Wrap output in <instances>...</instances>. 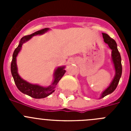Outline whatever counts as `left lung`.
<instances>
[{"instance_id": "obj_1", "label": "left lung", "mask_w": 131, "mask_h": 131, "mask_svg": "<svg viewBox=\"0 0 131 131\" xmlns=\"http://www.w3.org/2000/svg\"><path fill=\"white\" fill-rule=\"evenodd\" d=\"M103 39L104 42L108 45L109 48L112 50V60L113 62L114 68H115V74L113 81H112L110 86L102 93L100 98H104L106 96L112 93L115 91L117 86V84L119 81V79L122 74V66H121V58L120 53L119 52L117 49V43L114 39L111 38L110 36L106 33H102Z\"/></svg>"}]
</instances>
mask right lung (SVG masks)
I'll return each mask as SVG.
<instances>
[{
	"label": "right lung",
	"mask_w": 131,
	"mask_h": 131,
	"mask_svg": "<svg viewBox=\"0 0 131 131\" xmlns=\"http://www.w3.org/2000/svg\"><path fill=\"white\" fill-rule=\"evenodd\" d=\"M48 30H49L48 28L42 29L41 30L36 31L33 34L23 37L19 41L18 47L15 49L13 53V56H12V60L11 62V73L16 86L22 93L25 94L27 95L34 98H39H39H46L54 92V91H55L54 89H55L56 86L57 85L59 81L62 79V77H63V75L66 73V70L64 69L65 66L58 67L57 69H56L54 73V81H53L52 83L48 87H44V86H40L38 84H31V83L27 82L22 78H21L18 72V67H17V63H16V57L18 56V53L21 50L23 44L30 40L33 36L37 35H42L46 33Z\"/></svg>",
	"instance_id": "add662e5"
}]
</instances>
